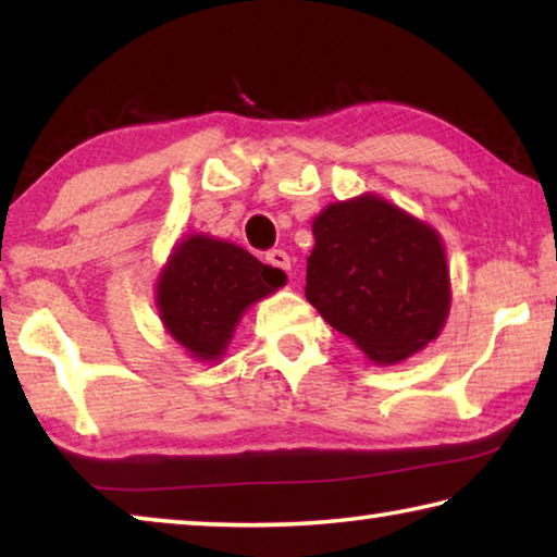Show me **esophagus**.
<instances>
[{
    "mask_svg": "<svg viewBox=\"0 0 557 557\" xmlns=\"http://www.w3.org/2000/svg\"><path fill=\"white\" fill-rule=\"evenodd\" d=\"M265 262H270L272 268H280V270H289V256L285 250L280 248H272L265 252Z\"/></svg>",
    "mask_w": 557,
    "mask_h": 557,
    "instance_id": "1",
    "label": "esophagus"
}]
</instances>
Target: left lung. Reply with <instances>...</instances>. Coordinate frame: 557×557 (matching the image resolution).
Returning a JSON list of instances; mask_svg holds the SVG:
<instances>
[{
    "label": "left lung",
    "mask_w": 557,
    "mask_h": 557,
    "mask_svg": "<svg viewBox=\"0 0 557 557\" xmlns=\"http://www.w3.org/2000/svg\"><path fill=\"white\" fill-rule=\"evenodd\" d=\"M305 295L375 363H395L440 334L449 312L445 248L430 225L379 196L332 203L312 223Z\"/></svg>",
    "instance_id": "left-lung-1"
}]
</instances>
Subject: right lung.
<instances>
[{"mask_svg": "<svg viewBox=\"0 0 557 557\" xmlns=\"http://www.w3.org/2000/svg\"><path fill=\"white\" fill-rule=\"evenodd\" d=\"M285 272L262 265L248 250L206 235L176 245L159 280V314L178 344L215 361L235 322L252 301L285 285Z\"/></svg>", "mask_w": 557, "mask_h": 557, "instance_id": "right-lung-1", "label": "right lung"}]
</instances>
